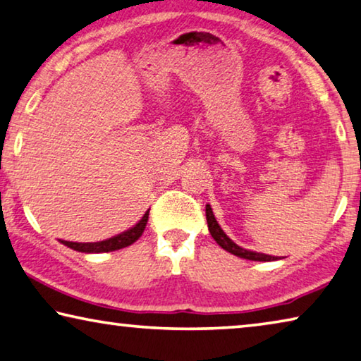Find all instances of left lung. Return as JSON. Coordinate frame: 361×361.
I'll use <instances>...</instances> for the list:
<instances>
[{
    "instance_id": "left-lung-1",
    "label": "left lung",
    "mask_w": 361,
    "mask_h": 361,
    "mask_svg": "<svg viewBox=\"0 0 361 361\" xmlns=\"http://www.w3.org/2000/svg\"><path fill=\"white\" fill-rule=\"evenodd\" d=\"M205 216H207V225H209V231L212 234V238L215 239L216 244L220 245L221 249H225L226 252H230L236 257H241V259L245 260H254V262H271V260H278L276 257L267 255V254H260V252H254V250H247L243 249L241 245H238L236 243H233L230 238L226 236L225 231L221 230L219 221H216L214 212H212V207L207 204L205 205Z\"/></svg>"
}]
</instances>
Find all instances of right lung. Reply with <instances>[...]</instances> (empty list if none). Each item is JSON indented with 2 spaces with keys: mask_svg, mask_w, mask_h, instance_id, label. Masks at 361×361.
Wrapping results in <instances>:
<instances>
[{
  "mask_svg": "<svg viewBox=\"0 0 361 361\" xmlns=\"http://www.w3.org/2000/svg\"><path fill=\"white\" fill-rule=\"evenodd\" d=\"M147 219H149V210L142 215V219L136 223L135 226H131L130 230L117 234V236L109 238L106 241L99 243H71V241H62V244L67 245L73 250H78V252L85 254H101V252H112V250H118L131 245L135 241H138L140 236L145 231Z\"/></svg>",
  "mask_w": 361,
  "mask_h": 361,
  "instance_id": "obj_1",
  "label": "right lung"
}]
</instances>
